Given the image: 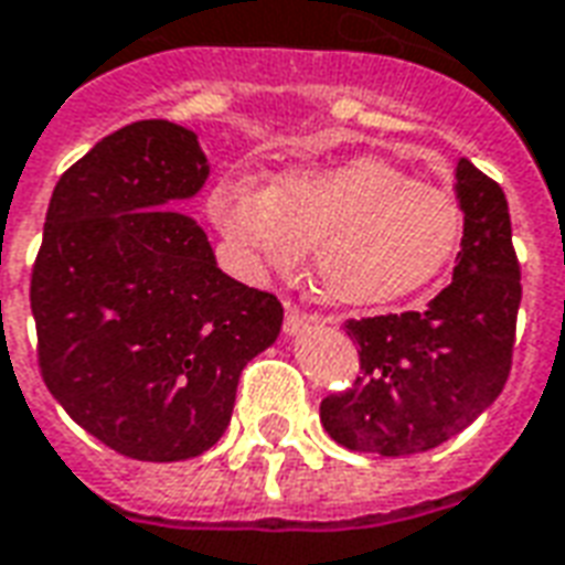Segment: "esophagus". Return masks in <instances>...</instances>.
Wrapping results in <instances>:
<instances>
[{"label": "esophagus", "mask_w": 565, "mask_h": 565, "mask_svg": "<svg viewBox=\"0 0 565 565\" xmlns=\"http://www.w3.org/2000/svg\"><path fill=\"white\" fill-rule=\"evenodd\" d=\"M308 323H323V318H320V315H306V311H299V308H296L294 302H287V318H284V332H287V335H296V332L302 330V327H308Z\"/></svg>", "instance_id": "obj_1"}]
</instances>
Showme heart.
I'll use <instances>...</instances> for the list:
<instances>
[{"label":"heart","instance_id":"b5f03b06","mask_svg":"<svg viewBox=\"0 0 565 565\" xmlns=\"http://www.w3.org/2000/svg\"><path fill=\"white\" fill-rule=\"evenodd\" d=\"M209 217L257 269L294 271L315 247L320 290L348 308L424 290L466 235L450 186L417 181L384 157L287 166L266 186L226 174L211 186Z\"/></svg>","mask_w":565,"mask_h":565}]
</instances>
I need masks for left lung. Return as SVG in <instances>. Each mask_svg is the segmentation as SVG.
Masks as SVG:
<instances>
[{
  "label": "left lung",
  "instance_id": "obj_1",
  "mask_svg": "<svg viewBox=\"0 0 565 565\" xmlns=\"http://www.w3.org/2000/svg\"><path fill=\"white\" fill-rule=\"evenodd\" d=\"M457 196L466 235L454 281L426 311L344 323L360 344V379L320 403V420L348 450L408 457L438 448L509 381L521 308L509 202L469 160L457 162Z\"/></svg>",
  "mask_w": 565,
  "mask_h": 565
}]
</instances>
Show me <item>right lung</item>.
<instances>
[{
  "label": "right lung",
  "instance_id": "1",
  "mask_svg": "<svg viewBox=\"0 0 565 565\" xmlns=\"http://www.w3.org/2000/svg\"><path fill=\"white\" fill-rule=\"evenodd\" d=\"M209 160L196 132L139 120L56 181L32 266L39 369L66 415L124 457H199L230 426L242 369L284 308L217 269L193 217Z\"/></svg>",
  "mask_w": 565,
  "mask_h": 565
}]
</instances>
